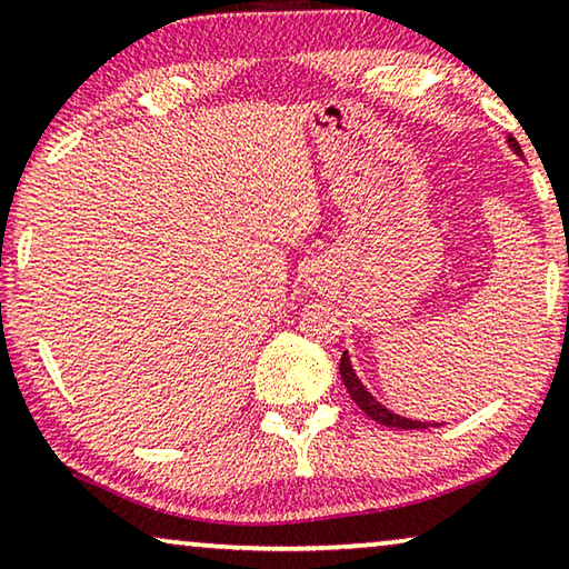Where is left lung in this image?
<instances>
[{"mask_svg":"<svg viewBox=\"0 0 569 569\" xmlns=\"http://www.w3.org/2000/svg\"><path fill=\"white\" fill-rule=\"evenodd\" d=\"M509 147L521 157V147H519L517 139L509 137ZM339 375H341V382H345V387H347L349 398L355 400V402L359 405V408H362L375 422H382V426H387V428H402V430H422V428H428V422L410 420V418H400V415L390 412V410L385 408V405L377 402V400L372 398V395L367 392V387H365L362 382H359V377L355 375V369H351V362H349L347 351H345V355H341Z\"/></svg>","mask_w":569,"mask_h":569,"instance_id":"left-lung-1","label":"left lung"}]
</instances>
